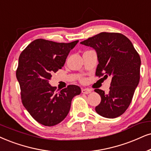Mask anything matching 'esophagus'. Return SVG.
<instances>
[{
    "label": "esophagus",
    "mask_w": 151,
    "mask_h": 151,
    "mask_svg": "<svg viewBox=\"0 0 151 151\" xmlns=\"http://www.w3.org/2000/svg\"><path fill=\"white\" fill-rule=\"evenodd\" d=\"M81 92L83 94H89V93H91V91L88 88H83L81 90Z\"/></svg>",
    "instance_id": "esophagus-1"
}]
</instances>
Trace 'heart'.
I'll use <instances>...</instances> for the list:
<instances>
[{"instance_id": "heart-1", "label": "heart", "mask_w": 151, "mask_h": 151, "mask_svg": "<svg viewBox=\"0 0 151 151\" xmlns=\"http://www.w3.org/2000/svg\"><path fill=\"white\" fill-rule=\"evenodd\" d=\"M81 81H83V79H81Z\"/></svg>"}]
</instances>
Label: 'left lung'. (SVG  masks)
I'll return each mask as SVG.
<instances>
[{
    "instance_id": "1",
    "label": "left lung",
    "mask_w": 151,
    "mask_h": 151,
    "mask_svg": "<svg viewBox=\"0 0 151 151\" xmlns=\"http://www.w3.org/2000/svg\"><path fill=\"white\" fill-rule=\"evenodd\" d=\"M81 44L96 51L99 63L95 75L111 77L108 93L95 89L101 97L95 111L108 118L121 116L130 104L140 79L141 58L138 52L128 38L119 33L102 32Z\"/></svg>"
}]
</instances>
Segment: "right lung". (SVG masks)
Here are the masks:
<instances>
[{
  "label": "right lung",
  "instance_id": "add662e5",
  "mask_svg": "<svg viewBox=\"0 0 151 151\" xmlns=\"http://www.w3.org/2000/svg\"><path fill=\"white\" fill-rule=\"evenodd\" d=\"M79 40L59 43L37 39L21 53L16 71L23 105L36 121L53 126L63 121L69 113L72 98L81 93L76 85L60 91L49 84L51 74L65 63L70 51Z\"/></svg>",
  "mask_w": 151,
  "mask_h": 151
}]
</instances>
